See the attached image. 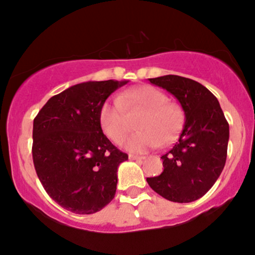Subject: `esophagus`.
Wrapping results in <instances>:
<instances>
[{"label": "esophagus", "mask_w": 255, "mask_h": 255, "mask_svg": "<svg viewBox=\"0 0 255 255\" xmlns=\"http://www.w3.org/2000/svg\"><path fill=\"white\" fill-rule=\"evenodd\" d=\"M129 160H135V161H141V160L144 159L143 156H138V155H132V154H129Z\"/></svg>", "instance_id": "34e87169"}]
</instances>
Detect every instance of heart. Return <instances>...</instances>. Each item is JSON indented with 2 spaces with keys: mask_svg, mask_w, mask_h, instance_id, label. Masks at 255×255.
<instances>
[{
  "mask_svg": "<svg viewBox=\"0 0 255 255\" xmlns=\"http://www.w3.org/2000/svg\"><path fill=\"white\" fill-rule=\"evenodd\" d=\"M126 110H141L135 121L138 130L126 136L125 149L143 152L157 144L170 143L183 125L184 114L181 106L170 103L168 96L151 85H140L121 94L119 99H109L99 111V123L104 134L117 143L127 130Z\"/></svg>",
  "mask_w": 255,
  "mask_h": 255,
  "instance_id": "b5f03b06",
  "label": "heart"
}]
</instances>
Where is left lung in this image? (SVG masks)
Returning <instances> with one entry per match:
<instances>
[{
	"label": "left lung",
	"mask_w": 255,
	"mask_h": 255,
	"mask_svg": "<svg viewBox=\"0 0 255 255\" xmlns=\"http://www.w3.org/2000/svg\"><path fill=\"white\" fill-rule=\"evenodd\" d=\"M149 82L172 94L184 111L176 144L162 155L163 171L146 182L157 194L175 203H191L205 194L224 170L230 128L218 99L195 80L168 76Z\"/></svg>",
	"instance_id": "8db88e82"
}]
</instances>
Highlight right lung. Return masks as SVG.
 <instances>
[{"mask_svg": "<svg viewBox=\"0 0 255 255\" xmlns=\"http://www.w3.org/2000/svg\"><path fill=\"white\" fill-rule=\"evenodd\" d=\"M128 80L84 82L49 99L34 119L33 161L47 194L74 214H94L115 198L128 160L103 133L99 111Z\"/></svg>", "mask_w": 255, "mask_h": 255, "instance_id": "1", "label": "right lung"}]
</instances>
